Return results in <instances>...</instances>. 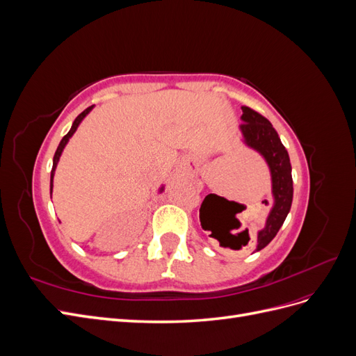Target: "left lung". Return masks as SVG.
<instances>
[{
  "label": "left lung",
  "mask_w": 356,
  "mask_h": 356,
  "mask_svg": "<svg viewBox=\"0 0 356 356\" xmlns=\"http://www.w3.org/2000/svg\"><path fill=\"white\" fill-rule=\"evenodd\" d=\"M242 113L243 123L241 124V131L243 134L245 143L263 154L272 172V191L275 202L270 215H268L266 221V227L261 232H258L255 251H261L277 234L291 209L294 191L293 177H291L288 152L281 143V139H279V135L272 123L260 113L250 108V106L243 105Z\"/></svg>",
  "instance_id": "8db88e82"
}]
</instances>
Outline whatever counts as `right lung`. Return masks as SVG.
I'll use <instances>...</instances> for the list:
<instances>
[{
	"mask_svg": "<svg viewBox=\"0 0 356 356\" xmlns=\"http://www.w3.org/2000/svg\"><path fill=\"white\" fill-rule=\"evenodd\" d=\"M93 108V106H89V108H86L81 114H79L77 115V118H75L74 120V123H72V126H71V129H70V132L62 138V141H60V144L58 145V149H56V153H55V157H53V168H51V174H50V193H51V188H53V175H55V169H56V165H58V161H59V157H60V154H62V149H63V147L67 145V143H68V139L72 136V134L77 131V127H79V124H80V122L83 120V118L89 114V111Z\"/></svg>",
	"mask_w": 356,
	"mask_h": 356,
	"instance_id": "obj_1",
	"label": "right lung"
}]
</instances>
